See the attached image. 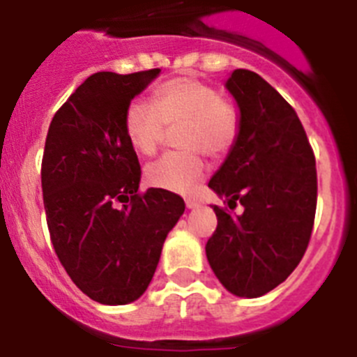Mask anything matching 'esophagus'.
I'll list each match as a JSON object with an SVG mask.
<instances>
[{
  "mask_svg": "<svg viewBox=\"0 0 357 357\" xmlns=\"http://www.w3.org/2000/svg\"><path fill=\"white\" fill-rule=\"evenodd\" d=\"M185 204H187L188 210H192V208H196V206H197V201L196 199H190V197H187V199H185Z\"/></svg>",
  "mask_w": 357,
  "mask_h": 357,
  "instance_id": "obj_1",
  "label": "esophagus"
}]
</instances>
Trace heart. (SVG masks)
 Returning <instances> with one entry per match:
<instances>
[{
	"mask_svg": "<svg viewBox=\"0 0 357 357\" xmlns=\"http://www.w3.org/2000/svg\"><path fill=\"white\" fill-rule=\"evenodd\" d=\"M165 126H179L176 144L181 151L167 153L145 169L149 185L170 192H188L204 176L203 154L219 160L234 147L238 135V111L219 97L212 86L190 77H178L158 86L153 104L132 100L127 105L123 129L136 153H156Z\"/></svg>",
	"mask_w": 357,
	"mask_h": 357,
	"instance_id": "obj_1",
	"label": "heart"
}]
</instances>
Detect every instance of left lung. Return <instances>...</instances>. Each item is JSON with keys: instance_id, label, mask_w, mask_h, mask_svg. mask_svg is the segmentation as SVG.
I'll use <instances>...</instances> for the list:
<instances>
[{"instance_id": "1", "label": "left lung", "mask_w": 357, "mask_h": 357, "mask_svg": "<svg viewBox=\"0 0 357 357\" xmlns=\"http://www.w3.org/2000/svg\"><path fill=\"white\" fill-rule=\"evenodd\" d=\"M226 89L238 107V135L208 187L243 213L213 204L217 228L206 259L235 296L257 298L289 277L311 238L316 163L307 135L280 93L250 70H234Z\"/></svg>"}]
</instances>
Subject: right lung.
<instances>
[{
    "instance_id": "1",
    "label": "right lung",
    "mask_w": 357,
    "mask_h": 357,
    "mask_svg": "<svg viewBox=\"0 0 357 357\" xmlns=\"http://www.w3.org/2000/svg\"><path fill=\"white\" fill-rule=\"evenodd\" d=\"M160 71L88 77L46 136L41 183L50 238L73 284L104 305H126L145 293L185 212L178 194H138L140 163L123 129L127 105Z\"/></svg>"
}]
</instances>
